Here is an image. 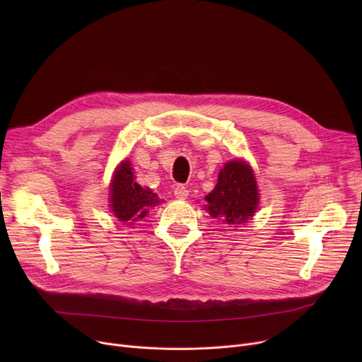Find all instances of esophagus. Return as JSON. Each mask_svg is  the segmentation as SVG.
Instances as JSON below:
<instances>
[{"mask_svg":"<svg viewBox=\"0 0 362 362\" xmlns=\"http://www.w3.org/2000/svg\"><path fill=\"white\" fill-rule=\"evenodd\" d=\"M187 195H189V191H187L186 186L177 185V186L175 187V197H176L177 199H186Z\"/></svg>","mask_w":362,"mask_h":362,"instance_id":"1","label":"esophagus"}]
</instances>
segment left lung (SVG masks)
Instances as JSON below:
<instances>
[{
    "mask_svg": "<svg viewBox=\"0 0 362 362\" xmlns=\"http://www.w3.org/2000/svg\"><path fill=\"white\" fill-rule=\"evenodd\" d=\"M258 189L251 167L245 161L227 163L218 175L211 194L205 197V210L227 224H239L254 216L258 206Z\"/></svg>",
    "mask_w": 362,
    "mask_h": 362,
    "instance_id": "left-lung-1",
    "label": "left lung"
}]
</instances>
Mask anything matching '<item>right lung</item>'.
<instances>
[{
  "label": "right lung",
  "mask_w": 362,
  "mask_h": 362,
  "mask_svg": "<svg viewBox=\"0 0 362 362\" xmlns=\"http://www.w3.org/2000/svg\"><path fill=\"white\" fill-rule=\"evenodd\" d=\"M132 173L130 163L123 161L111 183V208L120 221H135L145 217L149 206L160 204V198L148 187L139 186Z\"/></svg>",
  "instance_id": "add662e5"
}]
</instances>
